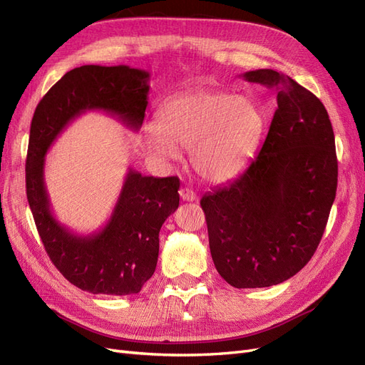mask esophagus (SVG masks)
Masks as SVG:
<instances>
[{"label":"esophagus","mask_w":365,"mask_h":365,"mask_svg":"<svg viewBox=\"0 0 365 365\" xmlns=\"http://www.w3.org/2000/svg\"><path fill=\"white\" fill-rule=\"evenodd\" d=\"M180 198L183 200V202H194V200L197 198L195 192L191 190V187H180Z\"/></svg>","instance_id":"34e87169"}]
</instances>
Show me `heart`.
I'll return each instance as SVG.
<instances>
[{"label": "heart", "mask_w": 365, "mask_h": 365, "mask_svg": "<svg viewBox=\"0 0 365 365\" xmlns=\"http://www.w3.org/2000/svg\"><path fill=\"white\" fill-rule=\"evenodd\" d=\"M265 115L252 97L222 91H192L168 100L156 127L145 130L148 148L163 160H178L191 148V163L207 182H227L245 168L264 132Z\"/></svg>", "instance_id": "heart-1"}]
</instances>
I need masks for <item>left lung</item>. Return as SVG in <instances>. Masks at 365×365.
I'll use <instances>...</instances> for the list:
<instances>
[{"instance_id":"obj_1","label":"left lung","mask_w":365,"mask_h":365,"mask_svg":"<svg viewBox=\"0 0 365 365\" xmlns=\"http://www.w3.org/2000/svg\"><path fill=\"white\" fill-rule=\"evenodd\" d=\"M277 92L257 156L200 200L217 272L235 288L285 282L320 244L338 182L335 136L323 103L274 69L242 74Z\"/></svg>"}]
</instances>
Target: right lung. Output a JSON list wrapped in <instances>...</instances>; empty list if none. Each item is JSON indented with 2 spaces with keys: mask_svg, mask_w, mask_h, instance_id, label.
<instances>
[{
  "mask_svg": "<svg viewBox=\"0 0 365 365\" xmlns=\"http://www.w3.org/2000/svg\"><path fill=\"white\" fill-rule=\"evenodd\" d=\"M150 73L127 65H83L66 73L34 110L26 163L31 214L51 262L77 288L92 294L130 296L153 276L159 232L179 207L178 178H153L128 168L112 215L93 233L78 235L58 221L45 186V156L69 123L101 110L130 130L143 125Z\"/></svg>",
  "mask_w": 365,
  "mask_h": 365,
  "instance_id": "obj_1",
  "label": "right lung"
}]
</instances>
